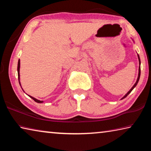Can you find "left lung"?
<instances>
[{
  "label": "left lung",
  "instance_id": "1",
  "mask_svg": "<svg viewBox=\"0 0 151 151\" xmlns=\"http://www.w3.org/2000/svg\"><path fill=\"white\" fill-rule=\"evenodd\" d=\"M138 55V58H139V65H140V57H139V55ZM140 66H139V75H138V78H137V82L136 83H135V84L134 85H133V86H132V87L131 88V90H130L129 92H128V93L125 94V95L122 97V98L121 99H124V98H126V97L129 95V94L131 93V92L133 90V88L135 87V86H137V83H138V82H139V78H140Z\"/></svg>",
  "mask_w": 151,
  "mask_h": 151
}]
</instances>
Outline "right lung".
I'll return each mask as SVG.
<instances>
[{
  "mask_svg": "<svg viewBox=\"0 0 151 151\" xmlns=\"http://www.w3.org/2000/svg\"><path fill=\"white\" fill-rule=\"evenodd\" d=\"M17 71H18V78H19V84H20V60H19V62H18ZM21 88H22V87H21ZM22 91H23V89H22ZM29 96L32 99H33V100H34L35 102H37V103H43L42 101H39V100H38V99L34 98V97H32V96H30V95H29Z\"/></svg>",
  "mask_w": 151,
  "mask_h": 151,
  "instance_id": "right-lung-1",
  "label": "right lung"
}]
</instances>
